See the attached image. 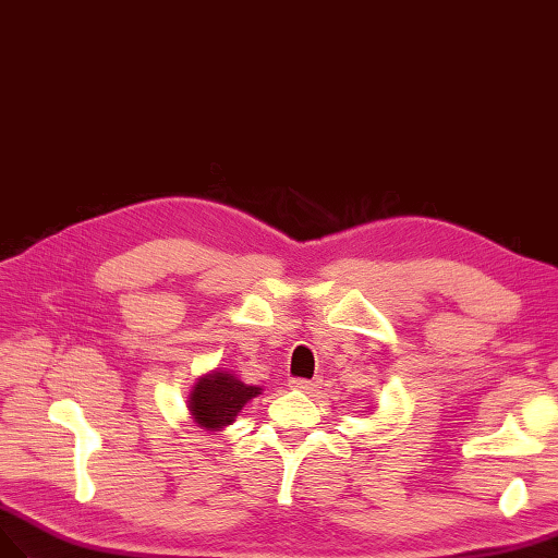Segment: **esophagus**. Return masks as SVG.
Here are the masks:
<instances>
[{"label": "esophagus", "instance_id": "esophagus-1", "mask_svg": "<svg viewBox=\"0 0 558 558\" xmlns=\"http://www.w3.org/2000/svg\"><path fill=\"white\" fill-rule=\"evenodd\" d=\"M291 387L300 389V391H307V395H310V391H314V383L312 380H291Z\"/></svg>", "mask_w": 558, "mask_h": 558}]
</instances>
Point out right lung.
I'll list each match as a JSON object with an SVG mask.
<instances>
[{"label": "right lung", "mask_w": 558, "mask_h": 558, "mask_svg": "<svg viewBox=\"0 0 558 558\" xmlns=\"http://www.w3.org/2000/svg\"><path fill=\"white\" fill-rule=\"evenodd\" d=\"M260 387L246 385L232 371H210L194 383L187 395L192 423L206 432H220L234 423L244 405L260 395Z\"/></svg>", "instance_id": "obj_1"}]
</instances>
